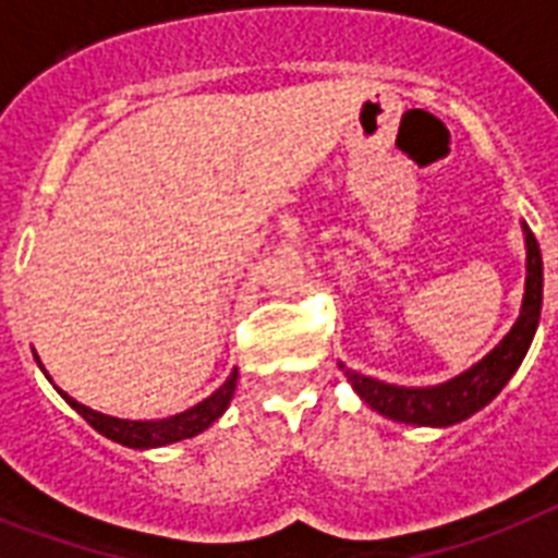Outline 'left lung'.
I'll list each match as a JSON object with an SVG mask.
<instances>
[{"label":"left lung","instance_id":"8db88e82","mask_svg":"<svg viewBox=\"0 0 558 558\" xmlns=\"http://www.w3.org/2000/svg\"><path fill=\"white\" fill-rule=\"evenodd\" d=\"M524 231V248H527V278H524V298H521V313L512 324V330L486 353L481 362L469 371L440 381V385H425V388H408V385H390V381L373 379L365 373H356L344 367L348 381L353 385L359 397L365 399L373 411L388 416L393 423L405 425H428V428H449L454 423H463L481 408L489 405L512 373L519 371L530 350V341L536 336L538 315H542V252L527 222H521Z\"/></svg>","mask_w":558,"mask_h":558}]
</instances>
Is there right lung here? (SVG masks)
<instances>
[{"mask_svg": "<svg viewBox=\"0 0 558 558\" xmlns=\"http://www.w3.org/2000/svg\"><path fill=\"white\" fill-rule=\"evenodd\" d=\"M34 359H37L39 371L46 373V367H43L37 353H34ZM46 379L51 381L48 373ZM236 379H240V373H236L234 367L231 376H228L210 397H205L193 408L182 411V414L165 416V420H121V416L100 414L95 408L83 405V402H77L74 397H69L65 390L57 388V393H60V397H63L65 402L95 428V432L109 437L112 442H121L126 449H159V446H170V442L191 440V437H196V434H202L205 428H210V425L217 423L219 416L226 414V408L231 405V397H234L236 390Z\"/></svg>", "mask_w": 558, "mask_h": 558, "instance_id": "obj_1", "label": "right lung"}]
</instances>
